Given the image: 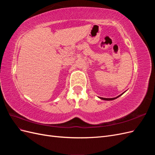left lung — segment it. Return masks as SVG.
Listing matches in <instances>:
<instances>
[{
    "instance_id": "1",
    "label": "left lung",
    "mask_w": 155,
    "mask_h": 155,
    "mask_svg": "<svg viewBox=\"0 0 155 155\" xmlns=\"http://www.w3.org/2000/svg\"><path fill=\"white\" fill-rule=\"evenodd\" d=\"M121 95H120V96H117L116 97H113V98H104V97H100V99H101V100H115V99H116L117 97H118L119 96H120Z\"/></svg>"
}]
</instances>
